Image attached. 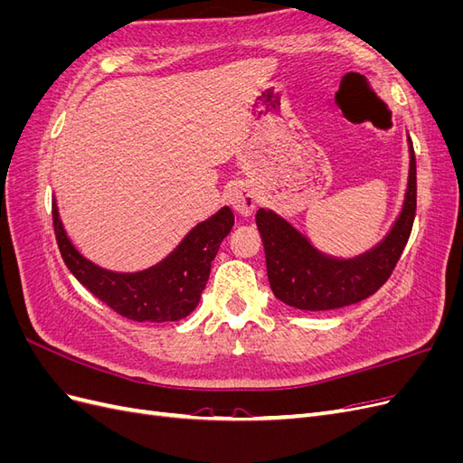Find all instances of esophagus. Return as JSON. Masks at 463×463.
Masks as SVG:
<instances>
[{
  "instance_id": "34e87169",
  "label": "esophagus",
  "mask_w": 463,
  "mask_h": 463,
  "mask_svg": "<svg viewBox=\"0 0 463 463\" xmlns=\"http://www.w3.org/2000/svg\"><path fill=\"white\" fill-rule=\"evenodd\" d=\"M228 203L237 214L250 216L257 208V194L249 184H233L228 189Z\"/></svg>"
}]
</instances>
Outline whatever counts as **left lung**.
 Returning <instances> with one entry per match:
<instances>
[{
    "label": "left lung",
    "mask_w": 463,
    "mask_h": 463,
    "mask_svg": "<svg viewBox=\"0 0 463 463\" xmlns=\"http://www.w3.org/2000/svg\"><path fill=\"white\" fill-rule=\"evenodd\" d=\"M408 152V184L400 214L383 240L359 255H328L274 210H257L266 272L276 299L301 311H330L367 299L386 282L410 240L417 208L415 152L410 135Z\"/></svg>",
    "instance_id": "1"
}]
</instances>
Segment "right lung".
Returning a JSON list of instances; mask_svg holds the SVG:
<instances>
[{"label": "right lung", "instance_id": "obj_1", "mask_svg": "<svg viewBox=\"0 0 463 463\" xmlns=\"http://www.w3.org/2000/svg\"><path fill=\"white\" fill-rule=\"evenodd\" d=\"M55 240L67 269L90 293L116 313L137 322H167L187 317L199 305L208 282L210 262L233 228L230 206L199 222L160 262L137 272H116L89 260L73 245L52 199Z\"/></svg>", "mask_w": 463, "mask_h": 463}]
</instances>
